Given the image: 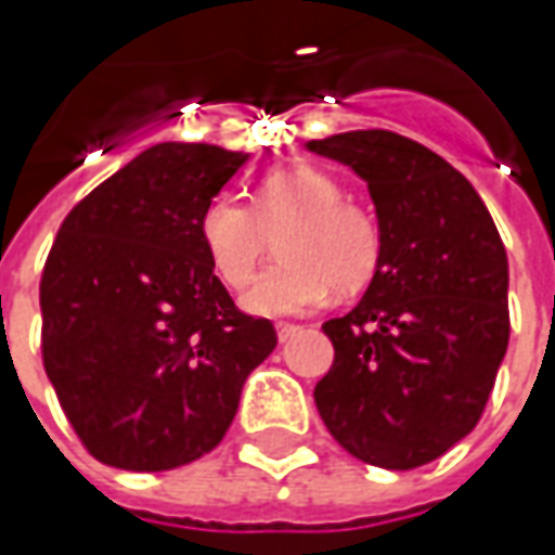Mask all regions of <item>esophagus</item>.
<instances>
[{"label": "esophagus", "instance_id": "1", "mask_svg": "<svg viewBox=\"0 0 555 555\" xmlns=\"http://www.w3.org/2000/svg\"><path fill=\"white\" fill-rule=\"evenodd\" d=\"M296 333H299V327H296V324H278V339H281V343L293 339Z\"/></svg>", "mask_w": 555, "mask_h": 555}]
</instances>
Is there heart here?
Listing matches in <instances>:
<instances>
[{
	"label": "heart",
	"instance_id": "heart-1",
	"mask_svg": "<svg viewBox=\"0 0 555 555\" xmlns=\"http://www.w3.org/2000/svg\"><path fill=\"white\" fill-rule=\"evenodd\" d=\"M201 244L224 287L241 289L278 234V262L244 296L262 318L306 314L339 293L361 289L379 268L383 231L371 209L346 201L331 172L311 163H284L262 172L249 206L216 197L201 212Z\"/></svg>",
	"mask_w": 555,
	"mask_h": 555
}]
</instances>
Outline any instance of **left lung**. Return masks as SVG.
I'll list each match as a JSON object with an SVG mask.
<instances>
[{
	"instance_id": "obj_1",
	"label": "left lung",
	"mask_w": 555,
	"mask_h": 555,
	"mask_svg": "<svg viewBox=\"0 0 555 555\" xmlns=\"http://www.w3.org/2000/svg\"><path fill=\"white\" fill-rule=\"evenodd\" d=\"M367 182L383 256L361 302L331 318L314 386L331 436L371 466L414 469L479 423L509 343V266L476 188L386 129L309 141Z\"/></svg>"
}]
</instances>
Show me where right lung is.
Returning a JSON list of instances; mask_svg holds the SVG:
<instances>
[{
	"mask_svg": "<svg viewBox=\"0 0 555 555\" xmlns=\"http://www.w3.org/2000/svg\"><path fill=\"white\" fill-rule=\"evenodd\" d=\"M249 154L163 141L70 209L46 259L42 364L89 454L163 473L209 454L278 346L234 306L201 212Z\"/></svg>",
	"mask_w": 555,
	"mask_h": 555,
	"instance_id": "right-lung-1",
	"label": "right lung"
}]
</instances>
